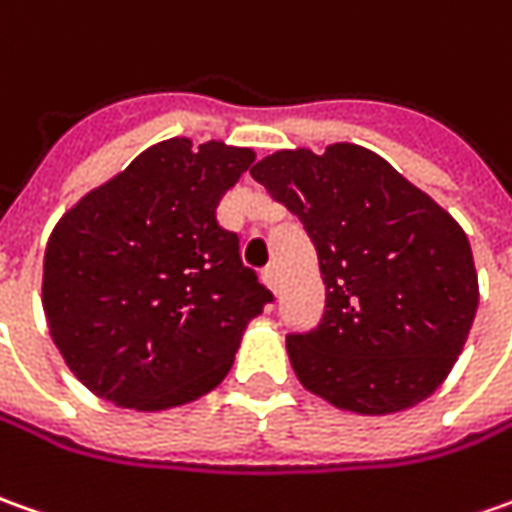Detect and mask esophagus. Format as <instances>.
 <instances>
[{
    "instance_id": "esophagus-1",
    "label": "esophagus",
    "mask_w": 512,
    "mask_h": 512,
    "mask_svg": "<svg viewBox=\"0 0 512 512\" xmlns=\"http://www.w3.org/2000/svg\"><path fill=\"white\" fill-rule=\"evenodd\" d=\"M262 281L273 290V293H279V276H276V270L273 267H267V270H262Z\"/></svg>"
}]
</instances>
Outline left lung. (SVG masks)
Wrapping results in <instances>:
<instances>
[{
    "instance_id": "obj_1",
    "label": "left lung",
    "mask_w": 512,
    "mask_h": 512,
    "mask_svg": "<svg viewBox=\"0 0 512 512\" xmlns=\"http://www.w3.org/2000/svg\"><path fill=\"white\" fill-rule=\"evenodd\" d=\"M250 174L301 219L327 284L321 324L287 335L301 386L366 417L437 392L479 304L471 242L454 216L358 143L279 149Z\"/></svg>"
}]
</instances>
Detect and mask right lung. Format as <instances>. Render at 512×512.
Wrapping results in <instances>:
<instances>
[{
  "instance_id": "right-lung-1",
  "label": "right lung",
  "mask_w": 512,
  "mask_h": 512,
  "mask_svg": "<svg viewBox=\"0 0 512 512\" xmlns=\"http://www.w3.org/2000/svg\"><path fill=\"white\" fill-rule=\"evenodd\" d=\"M253 149L171 137L87 191L44 248L41 307L70 372L118 408L214 392L270 290L216 222Z\"/></svg>"
}]
</instances>
